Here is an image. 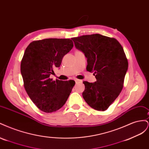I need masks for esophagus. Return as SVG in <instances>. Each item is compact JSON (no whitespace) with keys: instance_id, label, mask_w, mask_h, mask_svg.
Wrapping results in <instances>:
<instances>
[{"instance_id":"1","label":"esophagus","mask_w":149,"mask_h":149,"mask_svg":"<svg viewBox=\"0 0 149 149\" xmlns=\"http://www.w3.org/2000/svg\"><path fill=\"white\" fill-rule=\"evenodd\" d=\"M74 81H75V82H76V84H78V83H81L83 82L81 80L78 79H74Z\"/></svg>"}]
</instances>
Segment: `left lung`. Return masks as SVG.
Wrapping results in <instances>:
<instances>
[{"instance_id":"1","label":"left lung","mask_w":149,"mask_h":149,"mask_svg":"<svg viewBox=\"0 0 149 149\" xmlns=\"http://www.w3.org/2000/svg\"><path fill=\"white\" fill-rule=\"evenodd\" d=\"M74 46L87 58L88 71L94 73L96 81H83V97L97 111L106 110L118 97L128 70L124 49L116 39L100 34L72 38Z\"/></svg>"}]
</instances>
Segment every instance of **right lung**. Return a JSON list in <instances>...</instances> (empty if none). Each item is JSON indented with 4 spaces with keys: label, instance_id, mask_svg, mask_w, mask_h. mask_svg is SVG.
Here are the masks:
<instances>
[{
    "label": "right lung",
    "instance_id": "add662e5",
    "mask_svg": "<svg viewBox=\"0 0 149 149\" xmlns=\"http://www.w3.org/2000/svg\"><path fill=\"white\" fill-rule=\"evenodd\" d=\"M73 47L70 39L47 38L30 43L25 49L20 65L24 87L31 100L45 112L60 109L75 84L73 80L49 78Z\"/></svg>",
    "mask_w": 149,
    "mask_h": 149
}]
</instances>
